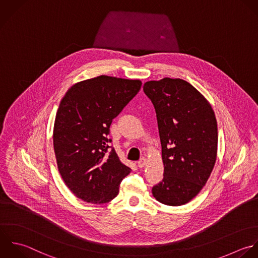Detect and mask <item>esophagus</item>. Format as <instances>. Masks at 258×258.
<instances>
[{
  "mask_svg": "<svg viewBox=\"0 0 258 258\" xmlns=\"http://www.w3.org/2000/svg\"><path fill=\"white\" fill-rule=\"evenodd\" d=\"M146 165H147V159L146 158H142L138 161V167L144 168Z\"/></svg>",
  "mask_w": 258,
  "mask_h": 258,
  "instance_id": "esophagus-1",
  "label": "esophagus"
}]
</instances>
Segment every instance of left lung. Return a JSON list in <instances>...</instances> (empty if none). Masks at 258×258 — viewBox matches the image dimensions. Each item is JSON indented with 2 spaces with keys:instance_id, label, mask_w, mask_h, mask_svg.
<instances>
[{
  "instance_id": "1",
  "label": "left lung",
  "mask_w": 258,
  "mask_h": 258,
  "mask_svg": "<svg viewBox=\"0 0 258 258\" xmlns=\"http://www.w3.org/2000/svg\"><path fill=\"white\" fill-rule=\"evenodd\" d=\"M144 92L158 119L164 164L163 181L152 189L162 204L181 206L207 183L217 158L218 130L209 101L180 78L151 80Z\"/></svg>"
}]
</instances>
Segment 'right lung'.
Here are the masks:
<instances>
[{
	"label": "right lung",
	"instance_id": "add662e5",
	"mask_svg": "<svg viewBox=\"0 0 258 258\" xmlns=\"http://www.w3.org/2000/svg\"><path fill=\"white\" fill-rule=\"evenodd\" d=\"M142 81L100 75L72 85L60 101L53 128L58 171L79 199L104 204L114 199L131 173L107 139L112 119L140 91Z\"/></svg>",
	"mask_w": 258,
	"mask_h": 258
}]
</instances>
